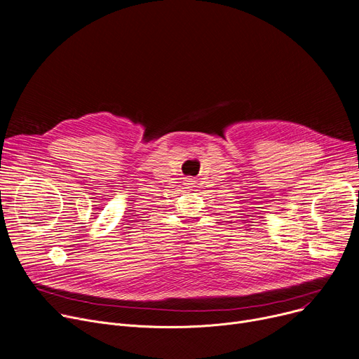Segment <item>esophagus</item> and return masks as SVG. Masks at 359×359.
Wrapping results in <instances>:
<instances>
[{
    "mask_svg": "<svg viewBox=\"0 0 359 359\" xmlns=\"http://www.w3.org/2000/svg\"><path fill=\"white\" fill-rule=\"evenodd\" d=\"M187 182H190V181H187Z\"/></svg>",
    "mask_w": 359,
    "mask_h": 359,
    "instance_id": "34e87169",
    "label": "esophagus"
}]
</instances>
